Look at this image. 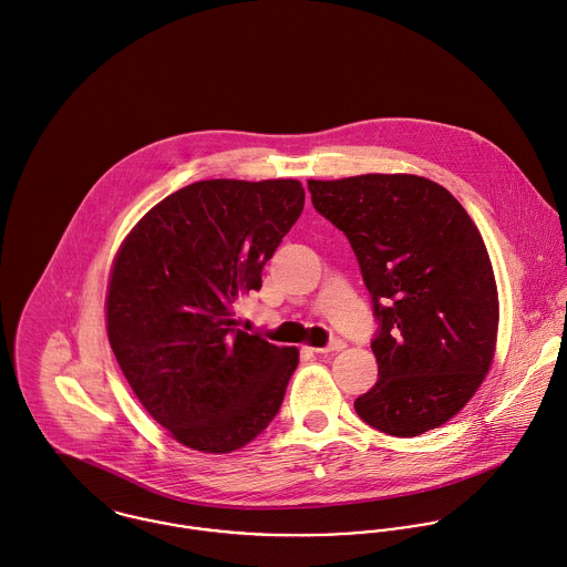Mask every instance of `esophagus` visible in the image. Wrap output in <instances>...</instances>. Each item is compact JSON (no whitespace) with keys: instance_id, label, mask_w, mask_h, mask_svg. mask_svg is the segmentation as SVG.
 <instances>
[{"instance_id":"obj_1","label":"esophagus","mask_w":567,"mask_h":567,"mask_svg":"<svg viewBox=\"0 0 567 567\" xmlns=\"http://www.w3.org/2000/svg\"><path fill=\"white\" fill-rule=\"evenodd\" d=\"M346 348V343H343V340H331L324 348H313V352H320V354H324V352H340V350H343Z\"/></svg>"}]
</instances>
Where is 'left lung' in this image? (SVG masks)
I'll return each instance as SVG.
<instances>
[{
	"label": "left lung",
	"instance_id": "left-lung-1",
	"mask_svg": "<svg viewBox=\"0 0 567 567\" xmlns=\"http://www.w3.org/2000/svg\"><path fill=\"white\" fill-rule=\"evenodd\" d=\"M313 208L357 256L379 329V381L354 401L370 427L412 439L484 381L499 305L486 245L452 193L419 175L309 179Z\"/></svg>",
	"mask_w": 567,
	"mask_h": 567
}]
</instances>
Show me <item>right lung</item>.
I'll use <instances>...</instances> for the list:
<instances>
[{
  "instance_id": "add662e5",
  "label": "right lung",
  "mask_w": 567,
  "mask_h": 567,
  "mask_svg": "<svg viewBox=\"0 0 567 567\" xmlns=\"http://www.w3.org/2000/svg\"><path fill=\"white\" fill-rule=\"evenodd\" d=\"M302 208L296 179L195 182L151 208L117 249L112 350L144 410L190 450H240L282 405L298 348L240 331L234 302L260 289Z\"/></svg>"
}]
</instances>
